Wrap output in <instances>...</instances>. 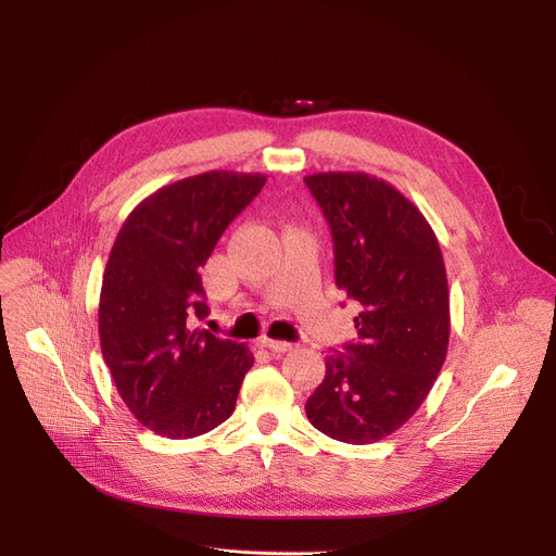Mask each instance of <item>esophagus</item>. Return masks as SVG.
<instances>
[{
  "mask_svg": "<svg viewBox=\"0 0 556 556\" xmlns=\"http://www.w3.org/2000/svg\"><path fill=\"white\" fill-rule=\"evenodd\" d=\"M261 344H263V346H268L270 352H275V354H286V352H290V349L295 346L293 342H286V340H270V338H263V340H261Z\"/></svg>",
  "mask_w": 556,
  "mask_h": 556,
  "instance_id": "34e87169",
  "label": "esophagus"
}]
</instances>
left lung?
<instances>
[{"mask_svg": "<svg viewBox=\"0 0 556 556\" xmlns=\"http://www.w3.org/2000/svg\"><path fill=\"white\" fill-rule=\"evenodd\" d=\"M333 237L336 286L358 304L356 340L333 349L306 417L331 440L371 444L410 419L446 361L444 256L424 214L367 173L304 178Z\"/></svg>", "mask_w": 556, "mask_h": 556, "instance_id": "1", "label": "left lung"}]
</instances>
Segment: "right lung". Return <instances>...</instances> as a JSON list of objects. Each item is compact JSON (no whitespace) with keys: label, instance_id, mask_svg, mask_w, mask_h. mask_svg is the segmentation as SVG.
Masks as SVG:
<instances>
[{"label":"right lung","instance_id":"right-lung-1","mask_svg":"<svg viewBox=\"0 0 556 556\" xmlns=\"http://www.w3.org/2000/svg\"><path fill=\"white\" fill-rule=\"evenodd\" d=\"M266 175L210 170L139 202L112 245L99 302L103 361L139 424L168 440L220 426L254 363L245 344L195 329L200 268Z\"/></svg>","mask_w":556,"mask_h":556}]
</instances>
